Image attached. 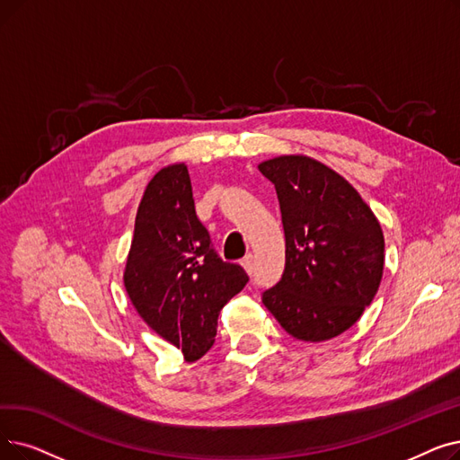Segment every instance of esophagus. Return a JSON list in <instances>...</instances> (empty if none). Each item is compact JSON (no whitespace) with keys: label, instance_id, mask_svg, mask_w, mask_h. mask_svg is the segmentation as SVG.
Returning <instances> with one entry per match:
<instances>
[{"label":"esophagus","instance_id":"esophagus-1","mask_svg":"<svg viewBox=\"0 0 460 460\" xmlns=\"http://www.w3.org/2000/svg\"><path fill=\"white\" fill-rule=\"evenodd\" d=\"M241 265L244 267V270L248 272V274H252L253 272V255L252 253H248L243 261H241Z\"/></svg>","mask_w":460,"mask_h":460}]
</instances>
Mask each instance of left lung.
I'll return each instance as SVG.
<instances>
[{"label":"left lung","instance_id":"obj_1","mask_svg":"<svg viewBox=\"0 0 460 460\" xmlns=\"http://www.w3.org/2000/svg\"><path fill=\"white\" fill-rule=\"evenodd\" d=\"M259 171L276 188L286 234V269L263 305L298 341H329L355 325L382 282V227L346 178L308 155Z\"/></svg>","mask_w":460,"mask_h":460}]
</instances>
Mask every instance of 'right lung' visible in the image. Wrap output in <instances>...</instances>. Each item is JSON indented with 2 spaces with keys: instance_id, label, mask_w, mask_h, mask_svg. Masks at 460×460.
Wrapping results in <instances>:
<instances>
[{
  "instance_id": "obj_1",
  "label": "right lung",
  "mask_w": 460,
  "mask_h": 460,
  "mask_svg": "<svg viewBox=\"0 0 460 460\" xmlns=\"http://www.w3.org/2000/svg\"><path fill=\"white\" fill-rule=\"evenodd\" d=\"M246 284L244 269L216 253L199 222L188 167L157 171L137 210L124 272L138 315L193 363L214 344L219 310Z\"/></svg>"
}]
</instances>
